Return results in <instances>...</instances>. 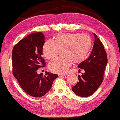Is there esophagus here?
<instances>
[{
	"mask_svg": "<svg viewBox=\"0 0 120 120\" xmlns=\"http://www.w3.org/2000/svg\"><path fill=\"white\" fill-rule=\"evenodd\" d=\"M67 75V73H64V74H59V77H61V76H66Z\"/></svg>",
	"mask_w": 120,
	"mask_h": 120,
	"instance_id": "34e87169",
	"label": "esophagus"
}]
</instances>
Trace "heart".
Returning a JSON list of instances; mask_svg holds the SVG:
<instances>
[{
  "instance_id": "obj_1",
  "label": "heart",
  "mask_w": 120,
  "mask_h": 120,
  "mask_svg": "<svg viewBox=\"0 0 120 120\" xmlns=\"http://www.w3.org/2000/svg\"><path fill=\"white\" fill-rule=\"evenodd\" d=\"M91 46L90 37L86 34H63L58 35L55 40L45 43L43 53L46 58L52 59L61 52L63 55L50 61L49 69L56 73L67 72L72 63H79L86 59Z\"/></svg>"
}]
</instances>
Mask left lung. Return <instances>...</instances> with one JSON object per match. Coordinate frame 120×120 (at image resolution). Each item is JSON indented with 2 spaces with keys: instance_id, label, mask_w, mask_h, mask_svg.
Wrapping results in <instances>:
<instances>
[{
  "instance_id": "1",
  "label": "left lung",
  "mask_w": 120,
  "mask_h": 120,
  "mask_svg": "<svg viewBox=\"0 0 120 120\" xmlns=\"http://www.w3.org/2000/svg\"><path fill=\"white\" fill-rule=\"evenodd\" d=\"M95 41L90 56L81 62L78 67L84 73L78 75V82L72 87L76 95L81 97L91 95L102 83L104 71L108 62L107 56L103 43L94 34Z\"/></svg>"
}]
</instances>
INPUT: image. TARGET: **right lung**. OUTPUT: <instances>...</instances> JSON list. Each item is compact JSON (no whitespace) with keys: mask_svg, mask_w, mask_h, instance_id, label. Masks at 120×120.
I'll return each mask as SVG.
<instances>
[{"mask_svg":"<svg viewBox=\"0 0 120 120\" xmlns=\"http://www.w3.org/2000/svg\"><path fill=\"white\" fill-rule=\"evenodd\" d=\"M44 39L42 32L32 33L18 42L12 50L13 74L22 90L34 98L47 93L58 77L47 71L45 75L37 73L46 64L42 58Z\"/></svg>","mask_w":120,"mask_h":120,"instance_id":"add662e5","label":"right lung"}]
</instances>
